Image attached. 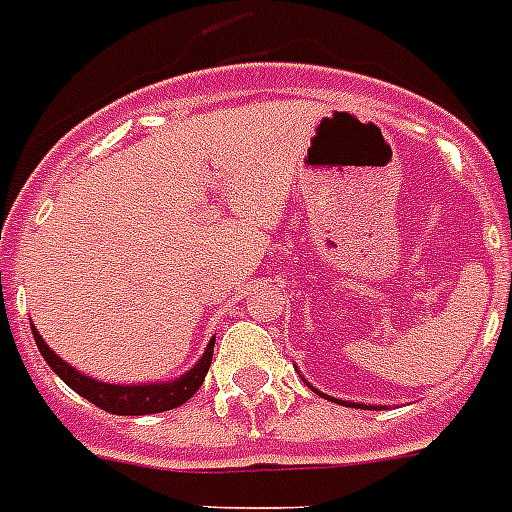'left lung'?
Returning a JSON list of instances; mask_svg holds the SVG:
<instances>
[{
	"instance_id": "8db88e82",
	"label": "left lung",
	"mask_w": 512,
	"mask_h": 512,
	"mask_svg": "<svg viewBox=\"0 0 512 512\" xmlns=\"http://www.w3.org/2000/svg\"><path fill=\"white\" fill-rule=\"evenodd\" d=\"M308 383V381H305ZM310 386V383H308ZM310 391H316L318 396H323V399H329V401H334V404H342V406H360V409H383V406H373V404H355V401H342V399H334V396H326V393H321L318 391V388H313L310 386Z\"/></svg>"
}]
</instances>
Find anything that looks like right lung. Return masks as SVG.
Wrapping results in <instances>:
<instances>
[{
    "label": "right lung",
    "instance_id": "obj_1",
    "mask_svg": "<svg viewBox=\"0 0 512 512\" xmlns=\"http://www.w3.org/2000/svg\"><path fill=\"white\" fill-rule=\"evenodd\" d=\"M33 329V339H36L38 349H41L43 360L48 362V368L59 375L61 381L67 383L72 391H77L82 399H87L90 404L100 406L103 412L121 414V417H139V414H157L168 412V409H176V406L186 404V401L194 396L204 383V375H207L209 365H212V352H214V339H209L204 355L199 357L194 368L186 370L183 375L173 378V381L163 383H103L95 381L90 375L80 373L77 368H72L67 360H61L54 349L48 347L41 339L38 329L30 323Z\"/></svg>",
    "mask_w": 512,
    "mask_h": 512
}]
</instances>
